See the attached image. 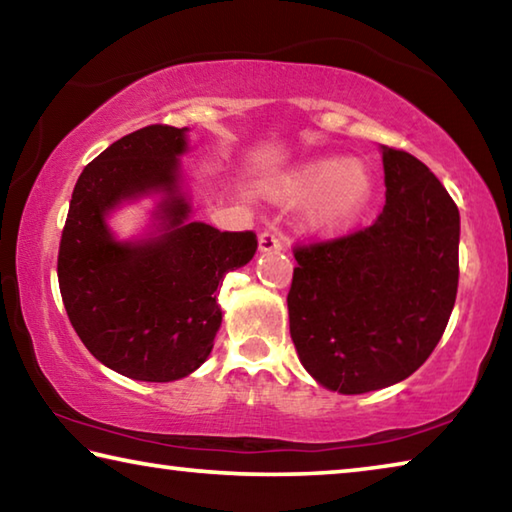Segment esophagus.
Masks as SVG:
<instances>
[{
    "label": "esophagus",
    "instance_id": "1",
    "mask_svg": "<svg viewBox=\"0 0 512 512\" xmlns=\"http://www.w3.org/2000/svg\"><path fill=\"white\" fill-rule=\"evenodd\" d=\"M257 241H259V253H275V250H282V241L277 239L273 232H262Z\"/></svg>",
    "mask_w": 512,
    "mask_h": 512
}]
</instances>
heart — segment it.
Returning <instances> with one entry per match:
<instances>
[{
    "mask_svg": "<svg viewBox=\"0 0 512 512\" xmlns=\"http://www.w3.org/2000/svg\"><path fill=\"white\" fill-rule=\"evenodd\" d=\"M375 196V176L366 162L318 155L289 173L277 198L307 203L305 225L323 239L341 237L361 221Z\"/></svg>",
    "mask_w": 512,
    "mask_h": 512,
    "instance_id": "heart-1",
    "label": "heart"
}]
</instances>
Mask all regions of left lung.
I'll use <instances>...</instances> for the list:
<instances>
[{
	"mask_svg": "<svg viewBox=\"0 0 512 512\" xmlns=\"http://www.w3.org/2000/svg\"><path fill=\"white\" fill-rule=\"evenodd\" d=\"M386 205L350 237L296 250L291 339L327 391L361 395L413 375L458 289V207L427 164L381 146Z\"/></svg>",
	"mask_w": 512,
	"mask_h": 512,
	"instance_id": "left-lung-1",
	"label": "left lung"
}]
</instances>
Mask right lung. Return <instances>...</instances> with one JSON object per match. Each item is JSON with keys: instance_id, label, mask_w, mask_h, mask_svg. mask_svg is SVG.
<instances>
[{"instance_id": "right-lung-1", "label": "right lung", "mask_w": 512, "mask_h": 512, "mask_svg": "<svg viewBox=\"0 0 512 512\" xmlns=\"http://www.w3.org/2000/svg\"><path fill=\"white\" fill-rule=\"evenodd\" d=\"M189 128L146 126L110 144L76 180L60 239L58 284L69 323L103 366L137 381H176L210 357L225 273L257 250L253 232L192 221L183 158ZM155 197L150 225L119 240L107 219Z\"/></svg>"}]
</instances>
